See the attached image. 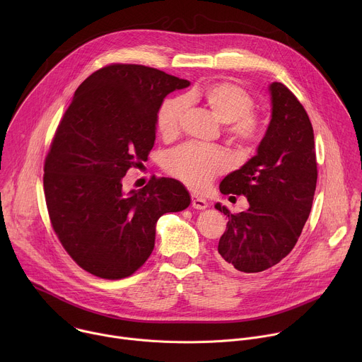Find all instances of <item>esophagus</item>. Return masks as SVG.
Instances as JSON below:
<instances>
[{
    "label": "esophagus",
    "instance_id": "34e87169",
    "mask_svg": "<svg viewBox=\"0 0 362 362\" xmlns=\"http://www.w3.org/2000/svg\"><path fill=\"white\" fill-rule=\"evenodd\" d=\"M208 206H209V203L206 202L204 199H202V197H199V196H196V194L192 196V208H193V209L203 211V209L208 208Z\"/></svg>",
    "mask_w": 362,
    "mask_h": 362
}]
</instances>
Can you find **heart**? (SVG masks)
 Wrapping results in <instances>:
<instances>
[{"label":"heart","instance_id":"b5f03b06","mask_svg":"<svg viewBox=\"0 0 362 362\" xmlns=\"http://www.w3.org/2000/svg\"><path fill=\"white\" fill-rule=\"evenodd\" d=\"M202 101L223 124H229L228 133L240 143H250L257 134V122L250 115L253 101L239 86L218 81L185 97L166 100L158 113V129L165 139L179 133L187 110V103ZM228 166V159L218 148H203L185 144L175 148L165 159V169L194 190H203Z\"/></svg>","mask_w":362,"mask_h":362}]
</instances>
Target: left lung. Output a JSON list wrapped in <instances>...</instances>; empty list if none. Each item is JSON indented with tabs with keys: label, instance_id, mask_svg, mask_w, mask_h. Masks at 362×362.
Here are the masks:
<instances>
[{
	"label": "left lung",
	"instance_id": "left-lung-1",
	"mask_svg": "<svg viewBox=\"0 0 362 362\" xmlns=\"http://www.w3.org/2000/svg\"><path fill=\"white\" fill-rule=\"evenodd\" d=\"M271 122L256 154L221 182L223 194H243L249 208L228 216L218 252L223 265L255 274L293 249L317 187L314 129L303 106L282 83H271Z\"/></svg>",
	"mask_w": 362,
	"mask_h": 362
}]
</instances>
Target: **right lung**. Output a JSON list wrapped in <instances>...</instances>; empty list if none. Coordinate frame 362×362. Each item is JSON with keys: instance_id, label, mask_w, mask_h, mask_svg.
<instances>
[{"instance_id": "1", "label": "right lung", "mask_w": 362, "mask_h": 362, "mask_svg": "<svg viewBox=\"0 0 362 362\" xmlns=\"http://www.w3.org/2000/svg\"><path fill=\"white\" fill-rule=\"evenodd\" d=\"M189 84L151 67L112 64L76 90L47 154L44 193L54 232L84 271L130 276L153 252L159 218L190 204L172 177L123 189L127 170L147 160L165 97Z\"/></svg>"}]
</instances>
